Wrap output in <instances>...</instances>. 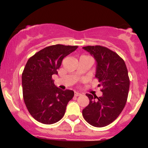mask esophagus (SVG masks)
Instances as JSON below:
<instances>
[{
	"mask_svg": "<svg viewBox=\"0 0 148 148\" xmlns=\"http://www.w3.org/2000/svg\"><path fill=\"white\" fill-rule=\"evenodd\" d=\"M74 95H75L76 97H78V96H81V94L80 92H74Z\"/></svg>",
	"mask_w": 148,
	"mask_h": 148,
	"instance_id": "obj_1",
	"label": "esophagus"
}]
</instances>
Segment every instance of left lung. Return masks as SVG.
Here are the masks:
<instances>
[{
  "mask_svg": "<svg viewBox=\"0 0 148 148\" xmlns=\"http://www.w3.org/2000/svg\"><path fill=\"white\" fill-rule=\"evenodd\" d=\"M96 60L95 77L102 88V96L86 94L90 103L83 110L86 122L92 126H107L119 116L126 104L130 79L126 64L116 53L101 46L83 47Z\"/></svg>",
  "mask_w": 148,
  "mask_h": 148,
  "instance_id": "obj_1",
  "label": "left lung"
}]
</instances>
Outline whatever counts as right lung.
<instances>
[{
  "instance_id": "1",
  "label": "right lung",
  "mask_w": 148,
  "mask_h": 148,
  "mask_svg": "<svg viewBox=\"0 0 148 148\" xmlns=\"http://www.w3.org/2000/svg\"><path fill=\"white\" fill-rule=\"evenodd\" d=\"M77 48V46H49L28 59L22 73L23 96L27 109L37 121L51 125L64 116L74 92L57 88L52 76L58 74L62 59Z\"/></svg>"
}]
</instances>
